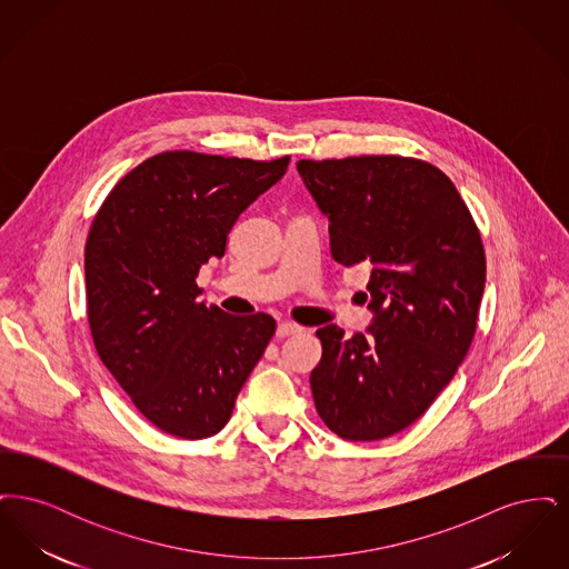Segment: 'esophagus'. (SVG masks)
Wrapping results in <instances>:
<instances>
[{
  "label": "esophagus",
  "mask_w": 569,
  "mask_h": 569,
  "mask_svg": "<svg viewBox=\"0 0 569 569\" xmlns=\"http://www.w3.org/2000/svg\"><path fill=\"white\" fill-rule=\"evenodd\" d=\"M297 332H302V328L298 325H292V322H281V325L277 326V337H290V335H297Z\"/></svg>",
  "instance_id": "esophagus-1"
}]
</instances>
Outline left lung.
<instances>
[{"label": "left lung", "instance_id": "obj_1", "mask_svg": "<svg viewBox=\"0 0 569 569\" xmlns=\"http://www.w3.org/2000/svg\"><path fill=\"white\" fill-rule=\"evenodd\" d=\"M297 168L330 221L332 258L371 269L376 313L365 335L316 332V409L341 439H383L431 407L469 352L487 281L480 230L433 163L353 156Z\"/></svg>", "mask_w": 569, "mask_h": 569}]
</instances>
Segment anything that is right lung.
<instances>
[{
    "label": "right lung",
    "mask_w": 569,
    "mask_h": 569,
    "mask_svg": "<svg viewBox=\"0 0 569 569\" xmlns=\"http://www.w3.org/2000/svg\"><path fill=\"white\" fill-rule=\"evenodd\" d=\"M288 163L166 151L130 170L93 217L84 244L93 346L163 433H219L274 335L269 313L239 318L200 302L196 277Z\"/></svg>",
    "instance_id": "obj_1"
}]
</instances>
